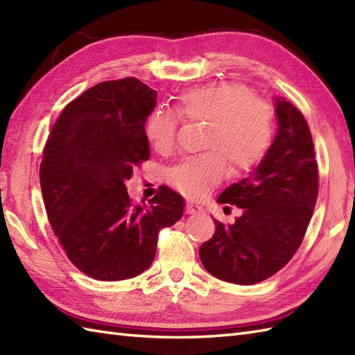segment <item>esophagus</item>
<instances>
[{"label": "esophagus", "mask_w": 355, "mask_h": 355, "mask_svg": "<svg viewBox=\"0 0 355 355\" xmlns=\"http://www.w3.org/2000/svg\"><path fill=\"white\" fill-rule=\"evenodd\" d=\"M186 212L189 214V215H195V214H201L202 212V207L201 206H198V205H195V202H191V201H187V206H186Z\"/></svg>", "instance_id": "1"}]
</instances>
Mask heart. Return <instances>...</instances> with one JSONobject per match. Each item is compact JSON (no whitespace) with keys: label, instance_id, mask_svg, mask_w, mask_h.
Instances as JSON below:
<instances>
[{"label":"heart","instance_id":"1","mask_svg":"<svg viewBox=\"0 0 355 355\" xmlns=\"http://www.w3.org/2000/svg\"><path fill=\"white\" fill-rule=\"evenodd\" d=\"M184 120L206 122L202 149L209 153L187 158L168 171L169 184L189 198H200L221 182L225 166L243 175L258 164L273 140V112L239 84H215L189 89L177 101ZM178 117L157 108L146 119L145 134L160 154L175 148Z\"/></svg>","mask_w":355,"mask_h":355}]
</instances>
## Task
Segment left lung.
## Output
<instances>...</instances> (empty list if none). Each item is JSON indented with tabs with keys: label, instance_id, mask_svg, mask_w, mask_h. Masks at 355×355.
Wrapping results in <instances>:
<instances>
[{
	"label": "left lung",
	"instance_id": "1",
	"mask_svg": "<svg viewBox=\"0 0 355 355\" xmlns=\"http://www.w3.org/2000/svg\"><path fill=\"white\" fill-rule=\"evenodd\" d=\"M277 132L247 178L220 193L218 202L243 209L229 225L215 220V233L200 247L210 275L253 285L273 276L296 253L318 200L319 173L310 128L284 97H273Z\"/></svg>",
	"mask_w": 355,
	"mask_h": 355
}]
</instances>
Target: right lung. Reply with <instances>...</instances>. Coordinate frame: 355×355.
<instances>
[{
    "label": "right lung",
    "instance_id": "obj_1",
    "mask_svg": "<svg viewBox=\"0 0 355 355\" xmlns=\"http://www.w3.org/2000/svg\"><path fill=\"white\" fill-rule=\"evenodd\" d=\"M157 92L135 78L102 82L70 102L45 143L40 169L49 221L69 259L97 281H123L154 261L158 232L183 216L166 186L141 206L126 191L150 155L146 119Z\"/></svg>",
    "mask_w": 355,
    "mask_h": 355
}]
</instances>
